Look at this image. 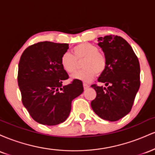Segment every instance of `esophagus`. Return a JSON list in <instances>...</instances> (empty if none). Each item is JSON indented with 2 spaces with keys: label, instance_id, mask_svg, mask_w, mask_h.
Segmentation results:
<instances>
[{
  "label": "esophagus",
  "instance_id": "obj_1",
  "mask_svg": "<svg viewBox=\"0 0 155 155\" xmlns=\"http://www.w3.org/2000/svg\"><path fill=\"white\" fill-rule=\"evenodd\" d=\"M83 87H84V90H86V89L89 88V87H90V86H89L87 84L83 83Z\"/></svg>",
  "mask_w": 155,
  "mask_h": 155
}]
</instances>
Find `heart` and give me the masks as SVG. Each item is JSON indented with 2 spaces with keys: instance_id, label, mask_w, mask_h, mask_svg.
Segmentation results:
<instances>
[{
  "instance_id": "obj_1",
  "label": "heart",
  "mask_w": 155,
  "mask_h": 155,
  "mask_svg": "<svg viewBox=\"0 0 155 155\" xmlns=\"http://www.w3.org/2000/svg\"><path fill=\"white\" fill-rule=\"evenodd\" d=\"M73 54L65 52L60 58V64L68 74H74L79 68V62L83 60V69L72 76L74 79L84 81L93 79L95 74H103L107 66V60L104 53L99 51L97 47L90 43L78 44L73 48Z\"/></svg>"
}]
</instances>
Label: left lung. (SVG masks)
<instances>
[{"label":"left lung","mask_w":155,"mask_h":155,"mask_svg":"<svg viewBox=\"0 0 155 155\" xmlns=\"http://www.w3.org/2000/svg\"><path fill=\"white\" fill-rule=\"evenodd\" d=\"M97 39L107 60L106 70L97 81L108 87L92 85L97 95L91 106L101 118L115 122L127 115L133 107L140 87L139 61L122 37L109 35Z\"/></svg>","instance_id":"8db88e82"}]
</instances>
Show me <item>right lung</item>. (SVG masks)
<instances>
[{
  "mask_svg": "<svg viewBox=\"0 0 155 155\" xmlns=\"http://www.w3.org/2000/svg\"><path fill=\"white\" fill-rule=\"evenodd\" d=\"M68 44L42 41L29 46L21 55L18 85L22 102L32 118L44 125H57L68 118L72 101L84 91L82 81L69 78L60 64Z\"/></svg>",
  "mask_w": 155,
  "mask_h": 155,
  "instance_id": "right-lung-1",
  "label": "right lung"
}]
</instances>
